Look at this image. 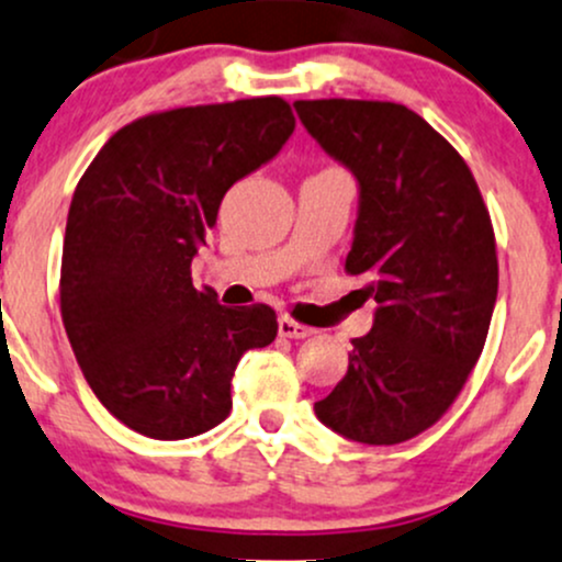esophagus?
<instances>
[{
    "label": "esophagus",
    "mask_w": 562,
    "mask_h": 562,
    "mask_svg": "<svg viewBox=\"0 0 562 562\" xmlns=\"http://www.w3.org/2000/svg\"><path fill=\"white\" fill-rule=\"evenodd\" d=\"M277 328H280L282 338H306V336H312V328L295 323V319H291V317H280V325H277Z\"/></svg>",
    "instance_id": "esophagus-1"
}]
</instances>
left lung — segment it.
Listing matches in <instances>:
<instances>
[{
	"label": "left lung",
	"instance_id": "left-lung-1",
	"mask_svg": "<svg viewBox=\"0 0 562 562\" xmlns=\"http://www.w3.org/2000/svg\"><path fill=\"white\" fill-rule=\"evenodd\" d=\"M295 114L360 187L349 274L375 301L349 371L314 403L319 422L366 446L429 429L485 347L498 291L491 215L461 154L390 101H295Z\"/></svg>",
	"mask_w": 562,
	"mask_h": 562
}]
</instances>
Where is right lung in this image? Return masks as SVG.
<instances>
[{"label":"right lung","mask_w":562,"mask_h":562,"mask_svg":"<svg viewBox=\"0 0 562 562\" xmlns=\"http://www.w3.org/2000/svg\"><path fill=\"white\" fill-rule=\"evenodd\" d=\"M293 127L277 95L159 111L111 135L79 178L60 314L90 390L125 427L154 440L218 427L239 357L274 341V310L221 306L194 288L191 258L226 191Z\"/></svg>","instance_id":"1"}]
</instances>
